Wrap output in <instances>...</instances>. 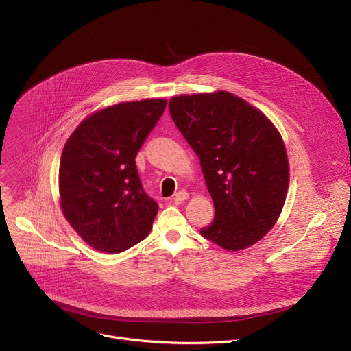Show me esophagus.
I'll return each instance as SVG.
<instances>
[{
    "instance_id": "obj_1",
    "label": "esophagus",
    "mask_w": 351,
    "mask_h": 351,
    "mask_svg": "<svg viewBox=\"0 0 351 351\" xmlns=\"http://www.w3.org/2000/svg\"><path fill=\"white\" fill-rule=\"evenodd\" d=\"M188 197H189V193H188L186 191H179V192L173 196V200L176 202V204H182V202H185Z\"/></svg>"
}]
</instances>
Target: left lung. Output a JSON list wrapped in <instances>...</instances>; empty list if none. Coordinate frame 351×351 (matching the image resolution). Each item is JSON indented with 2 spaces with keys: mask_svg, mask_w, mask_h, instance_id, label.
<instances>
[{
  "mask_svg": "<svg viewBox=\"0 0 351 351\" xmlns=\"http://www.w3.org/2000/svg\"><path fill=\"white\" fill-rule=\"evenodd\" d=\"M171 117L199 156L215 205L200 229L226 250L246 249L274 226L289 188V162L274 125L230 92L179 95Z\"/></svg>",
  "mask_w": 351,
  "mask_h": 351,
  "instance_id": "obj_1",
  "label": "left lung"
}]
</instances>
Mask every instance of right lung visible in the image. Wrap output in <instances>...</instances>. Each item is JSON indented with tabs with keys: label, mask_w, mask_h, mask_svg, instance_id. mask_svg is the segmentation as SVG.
<instances>
[{
	"label": "right lung",
	"mask_w": 351,
	"mask_h": 351,
	"mask_svg": "<svg viewBox=\"0 0 351 351\" xmlns=\"http://www.w3.org/2000/svg\"><path fill=\"white\" fill-rule=\"evenodd\" d=\"M165 108V99L108 106L84 119L64 146L61 209L99 252L121 253L151 232L159 206L143 191L135 158Z\"/></svg>",
	"instance_id": "add662e5"
}]
</instances>
